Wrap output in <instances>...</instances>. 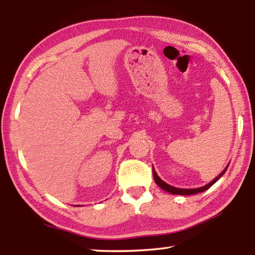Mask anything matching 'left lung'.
Returning a JSON list of instances; mask_svg holds the SVG:
<instances>
[{"instance_id":"left-lung-1","label":"left lung","mask_w":255,"mask_h":255,"mask_svg":"<svg viewBox=\"0 0 255 255\" xmlns=\"http://www.w3.org/2000/svg\"><path fill=\"white\" fill-rule=\"evenodd\" d=\"M228 165H230V164H228ZM228 165L225 167V170H224V171L222 172V173L219 174L218 176H216V178H215L213 181H211V182H209L208 184L204 185V187H201V188H196V189H180V188L172 187V185L167 184L166 182H164V181H163L161 178H159V176L156 174V172H155L154 167H153V176H154L155 182H156V184L158 185L159 188L163 189L164 191H167V192L172 193V195H182V196L196 195V193H199V192H204V191H206V190H207V189H209V188L211 187V185H213L214 183L217 182V181L219 180V178H221V176H223V175H224V173H225V172H226Z\"/></svg>"}]
</instances>
